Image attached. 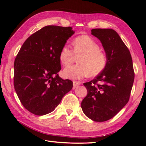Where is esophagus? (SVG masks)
Here are the masks:
<instances>
[{"label":"esophagus","mask_w":146,"mask_h":146,"mask_svg":"<svg viewBox=\"0 0 146 146\" xmlns=\"http://www.w3.org/2000/svg\"><path fill=\"white\" fill-rule=\"evenodd\" d=\"M80 84V82L79 81H73V89H75L76 87L78 86Z\"/></svg>","instance_id":"obj_1"}]
</instances>
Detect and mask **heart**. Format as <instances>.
Masks as SVG:
<instances>
[{"mask_svg": "<svg viewBox=\"0 0 146 146\" xmlns=\"http://www.w3.org/2000/svg\"><path fill=\"white\" fill-rule=\"evenodd\" d=\"M94 38L88 35L78 36L73 41V50L64 45L59 54V60L63 66H67L72 63L76 57L79 64L66 67L63 71L64 77L71 80L96 77L106 69L108 56Z\"/></svg>", "mask_w": 146, "mask_h": 146, "instance_id": "obj_1", "label": "heart"}]
</instances>
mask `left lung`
I'll return each instance as SVG.
<instances>
[{
    "label": "left lung",
    "mask_w": 146,
    "mask_h": 146,
    "mask_svg": "<svg viewBox=\"0 0 146 146\" xmlns=\"http://www.w3.org/2000/svg\"><path fill=\"white\" fill-rule=\"evenodd\" d=\"M91 34L101 41L108 60L100 74L83 84L88 93L81 108L89 119L104 122L113 118L128 103L134 72L129 50L116 31L93 29Z\"/></svg>",
    "instance_id": "8db88e82"
}]
</instances>
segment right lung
Here are the masks:
<instances>
[{"label": "right lung", "mask_w": 146, "mask_h": 146, "mask_svg": "<svg viewBox=\"0 0 146 146\" xmlns=\"http://www.w3.org/2000/svg\"><path fill=\"white\" fill-rule=\"evenodd\" d=\"M75 33L71 27L48 25L27 38L14 61V85L21 103L36 115L51 113L73 82L64 80L59 54L67 39Z\"/></svg>", "instance_id": "obj_1"}]
</instances>
